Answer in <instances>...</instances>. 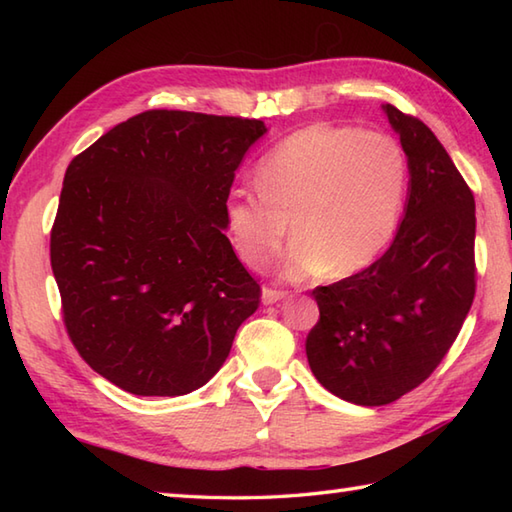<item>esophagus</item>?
<instances>
[{"label":"esophagus","mask_w":512,"mask_h":512,"mask_svg":"<svg viewBox=\"0 0 512 512\" xmlns=\"http://www.w3.org/2000/svg\"><path fill=\"white\" fill-rule=\"evenodd\" d=\"M284 297H286V292H284V290L264 288V292H262V301H264V306H273V303L281 301Z\"/></svg>","instance_id":"esophagus-1"}]
</instances>
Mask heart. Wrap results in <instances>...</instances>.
Returning <instances> with one entry per match:
<instances>
[{
    "label": "heart",
    "instance_id": "b5f03b06",
    "mask_svg": "<svg viewBox=\"0 0 512 512\" xmlns=\"http://www.w3.org/2000/svg\"><path fill=\"white\" fill-rule=\"evenodd\" d=\"M257 191L235 187L224 228L253 270L275 262L292 237L288 279L367 268L394 237L407 195V158L394 138L314 123L277 143L257 165Z\"/></svg>",
    "mask_w": 512,
    "mask_h": 512
}]
</instances>
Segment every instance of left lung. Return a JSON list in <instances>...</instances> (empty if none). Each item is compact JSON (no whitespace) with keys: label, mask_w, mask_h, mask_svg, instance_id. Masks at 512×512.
Returning a JSON list of instances; mask_svg holds the SVG:
<instances>
[{"label":"left lung","mask_w":512,"mask_h":512,"mask_svg":"<svg viewBox=\"0 0 512 512\" xmlns=\"http://www.w3.org/2000/svg\"><path fill=\"white\" fill-rule=\"evenodd\" d=\"M409 165V200L387 253L312 290L319 321L306 354L319 383L380 407L424 383L458 339L475 297V200L420 118L383 105Z\"/></svg>","instance_id":"1"}]
</instances>
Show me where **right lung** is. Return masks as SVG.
<instances>
[{
  "label": "right lung",
  "mask_w": 512,
  "mask_h": 512,
  "mask_svg": "<svg viewBox=\"0 0 512 512\" xmlns=\"http://www.w3.org/2000/svg\"><path fill=\"white\" fill-rule=\"evenodd\" d=\"M264 121L147 110L76 156L50 264L72 345L136 396H182L226 361L262 288L224 235V200Z\"/></svg>",
  "instance_id": "obj_1"
}]
</instances>
